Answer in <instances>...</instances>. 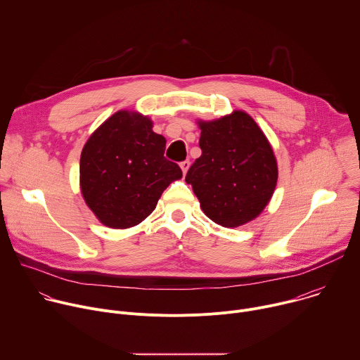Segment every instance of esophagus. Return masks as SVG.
<instances>
[{"instance_id": "esophagus-1", "label": "esophagus", "mask_w": 360, "mask_h": 360, "mask_svg": "<svg viewBox=\"0 0 360 360\" xmlns=\"http://www.w3.org/2000/svg\"><path fill=\"white\" fill-rule=\"evenodd\" d=\"M189 161H184V162H181V169H182V172H184V175H186V172H188V169H189Z\"/></svg>"}]
</instances>
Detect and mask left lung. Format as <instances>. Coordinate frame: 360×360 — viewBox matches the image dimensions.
<instances>
[{
  "instance_id": "obj_1",
  "label": "left lung",
  "mask_w": 360,
  "mask_h": 360,
  "mask_svg": "<svg viewBox=\"0 0 360 360\" xmlns=\"http://www.w3.org/2000/svg\"><path fill=\"white\" fill-rule=\"evenodd\" d=\"M202 155L186 174L200 208L225 228L245 225L269 203L278 162L266 135L245 111L212 121L198 120Z\"/></svg>"
}]
</instances>
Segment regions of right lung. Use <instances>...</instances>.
<instances>
[{
    "mask_svg": "<svg viewBox=\"0 0 360 360\" xmlns=\"http://www.w3.org/2000/svg\"><path fill=\"white\" fill-rule=\"evenodd\" d=\"M152 127L146 115L121 110L85 142L81 193L102 225L127 229L141 224L168 185L182 178L181 168L164 157L167 139Z\"/></svg>",
    "mask_w": 360,
    "mask_h": 360,
    "instance_id": "add662e5",
    "label": "right lung"
}]
</instances>
